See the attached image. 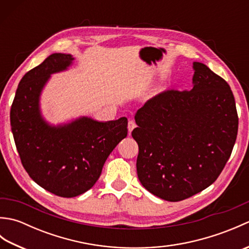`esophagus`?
Returning <instances> with one entry per match:
<instances>
[{"mask_svg":"<svg viewBox=\"0 0 249 249\" xmlns=\"http://www.w3.org/2000/svg\"><path fill=\"white\" fill-rule=\"evenodd\" d=\"M136 123H135V122L133 121V120H129L128 121V125H127V128H128V133L130 134L131 133V131H133L134 130V128L136 127Z\"/></svg>","mask_w":249,"mask_h":249,"instance_id":"34e87169","label":"esophagus"}]
</instances>
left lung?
<instances>
[{
	"mask_svg": "<svg viewBox=\"0 0 249 249\" xmlns=\"http://www.w3.org/2000/svg\"><path fill=\"white\" fill-rule=\"evenodd\" d=\"M190 91L163 92L135 115L131 136L139 146L142 186L177 202L212 185L228 161L239 118L229 84L200 62L193 63Z\"/></svg>",
	"mask_w": 249,
	"mask_h": 249,
	"instance_id": "left-lung-1",
	"label": "left lung"
}]
</instances>
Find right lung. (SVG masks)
Masks as SVG:
<instances>
[{
    "label": "right lung",
    "instance_id": "obj_1",
    "mask_svg": "<svg viewBox=\"0 0 249 249\" xmlns=\"http://www.w3.org/2000/svg\"><path fill=\"white\" fill-rule=\"evenodd\" d=\"M71 54L53 53L23 76L10 109V126L22 166L40 187L64 198L88 192L110 153L127 136V119L99 122L81 116L51 125L40 95L52 73L66 71Z\"/></svg>",
    "mask_w": 249,
    "mask_h": 249
}]
</instances>
